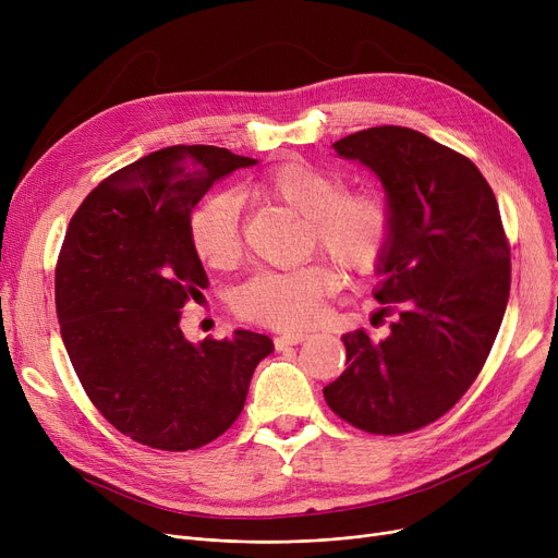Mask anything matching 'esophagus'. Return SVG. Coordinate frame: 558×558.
<instances>
[{
  "label": "esophagus",
  "mask_w": 558,
  "mask_h": 558,
  "mask_svg": "<svg viewBox=\"0 0 558 558\" xmlns=\"http://www.w3.org/2000/svg\"><path fill=\"white\" fill-rule=\"evenodd\" d=\"M307 339V335L305 332H287V335H282V337H276V350H287L289 345H299V343H303Z\"/></svg>",
  "instance_id": "1"
}]
</instances>
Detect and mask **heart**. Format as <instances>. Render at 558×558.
I'll use <instances>...</instances> for the list:
<instances>
[{"label": "heart", "instance_id": "obj_1", "mask_svg": "<svg viewBox=\"0 0 558 558\" xmlns=\"http://www.w3.org/2000/svg\"><path fill=\"white\" fill-rule=\"evenodd\" d=\"M251 187L307 217V248H318L353 276L373 274L393 238L389 201L375 190H345V181L328 167L305 158L274 165ZM238 192L205 194L190 215L196 255L213 269H228L240 257ZM339 276L326 262H310L291 271H257L232 294V310L251 324L301 330L316 324Z\"/></svg>", "mask_w": 558, "mask_h": 558}]
</instances>
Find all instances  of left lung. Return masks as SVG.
I'll return each instance as SVG.
<instances>
[{"label":"left lung","mask_w":558,"mask_h":558,"mask_svg":"<svg viewBox=\"0 0 558 558\" xmlns=\"http://www.w3.org/2000/svg\"><path fill=\"white\" fill-rule=\"evenodd\" d=\"M385 183L393 238L375 301L396 314L383 341L341 337L348 368L324 389L332 412L368 434L416 432L448 414L477 379L511 289L500 208L465 156L404 126L335 142Z\"/></svg>","instance_id":"left-lung-1"}]
</instances>
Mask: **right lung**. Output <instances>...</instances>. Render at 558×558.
Segmentation results:
<instances>
[{
  "mask_svg": "<svg viewBox=\"0 0 558 558\" xmlns=\"http://www.w3.org/2000/svg\"><path fill=\"white\" fill-rule=\"evenodd\" d=\"M255 165L219 146H169L104 179L74 213L56 262L70 362L101 416L165 452L208 446L242 414L267 335L183 337L181 310L208 284L190 215L221 175Z\"/></svg>",
  "mask_w": 558,
  "mask_h": 558,
  "instance_id": "add662e5",
  "label": "right lung"
}]
</instances>
